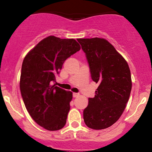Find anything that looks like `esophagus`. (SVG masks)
Listing matches in <instances>:
<instances>
[{
	"instance_id": "1",
	"label": "esophagus",
	"mask_w": 152,
	"mask_h": 152,
	"mask_svg": "<svg viewBox=\"0 0 152 152\" xmlns=\"http://www.w3.org/2000/svg\"><path fill=\"white\" fill-rule=\"evenodd\" d=\"M79 96V94L77 93H73V97H77Z\"/></svg>"
}]
</instances>
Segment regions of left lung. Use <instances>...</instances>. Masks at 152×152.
I'll list each match as a JSON object with an SVG mask.
<instances>
[{
    "mask_svg": "<svg viewBox=\"0 0 152 152\" xmlns=\"http://www.w3.org/2000/svg\"><path fill=\"white\" fill-rule=\"evenodd\" d=\"M85 53L91 78L99 87L88 98L84 121L93 129H107L121 116L132 90L131 72L123 56L107 40L77 39Z\"/></svg>",
    "mask_w": 152,
    "mask_h": 152,
    "instance_id": "1",
    "label": "left lung"
}]
</instances>
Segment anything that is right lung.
<instances>
[{"label":"right lung","instance_id":"obj_1","mask_svg":"<svg viewBox=\"0 0 152 152\" xmlns=\"http://www.w3.org/2000/svg\"><path fill=\"white\" fill-rule=\"evenodd\" d=\"M80 49L74 39L50 36L40 41L23 59L21 96L31 117L45 129L59 130L66 123L72 93L52 83L64 61Z\"/></svg>","mask_w":152,"mask_h":152}]
</instances>
